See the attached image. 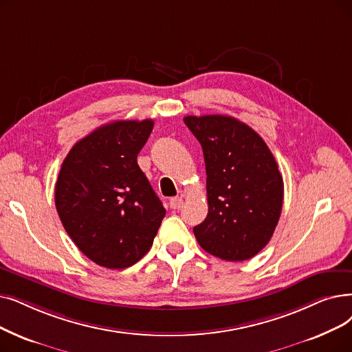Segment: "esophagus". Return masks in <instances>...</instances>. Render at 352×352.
Here are the masks:
<instances>
[{"instance_id":"obj_1","label":"esophagus","mask_w":352,"mask_h":352,"mask_svg":"<svg viewBox=\"0 0 352 352\" xmlns=\"http://www.w3.org/2000/svg\"><path fill=\"white\" fill-rule=\"evenodd\" d=\"M181 206H182V198L181 197L170 198V207L173 210H178V208H181Z\"/></svg>"}]
</instances>
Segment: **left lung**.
I'll list each match as a JSON object with an SVG mask.
<instances>
[{
    "label": "left lung",
    "mask_w": 352,
    "mask_h": 352,
    "mask_svg": "<svg viewBox=\"0 0 352 352\" xmlns=\"http://www.w3.org/2000/svg\"><path fill=\"white\" fill-rule=\"evenodd\" d=\"M201 144L208 214L194 227L198 244L228 262L248 261L273 236L283 204V178L266 142L232 116H186Z\"/></svg>",
    "instance_id": "1"
}]
</instances>
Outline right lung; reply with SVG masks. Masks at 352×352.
Here are the masks:
<instances>
[{"mask_svg":"<svg viewBox=\"0 0 352 352\" xmlns=\"http://www.w3.org/2000/svg\"><path fill=\"white\" fill-rule=\"evenodd\" d=\"M154 120H116L79 142L65 158L54 201L65 230L91 262L125 269L148 253L165 208L138 165Z\"/></svg>","mask_w":352,"mask_h":352,"instance_id":"obj_1","label":"right lung"}]
</instances>
